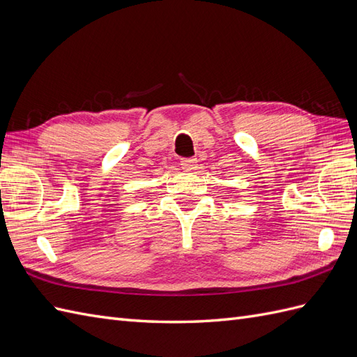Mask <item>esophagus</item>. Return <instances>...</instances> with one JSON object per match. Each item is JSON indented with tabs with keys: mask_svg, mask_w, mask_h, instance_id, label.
<instances>
[{
	"mask_svg": "<svg viewBox=\"0 0 357 357\" xmlns=\"http://www.w3.org/2000/svg\"><path fill=\"white\" fill-rule=\"evenodd\" d=\"M180 165H181V168H183V169H186V171H193V169H197L198 160H197L195 158H185V159H181V160H180Z\"/></svg>",
	"mask_w": 357,
	"mask_h": 357,
	"instance_id": "obj_1",
	"label": "esophagus"
}]
</instances>
